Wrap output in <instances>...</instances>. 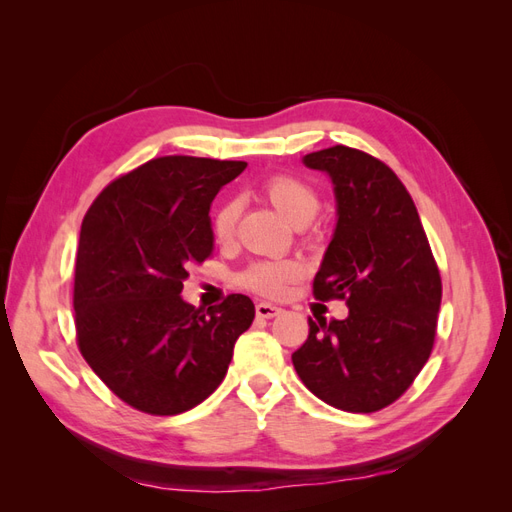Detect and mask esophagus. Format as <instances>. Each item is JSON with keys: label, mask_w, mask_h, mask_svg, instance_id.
<instances>
[{"label": "esophagus", "mask_w": 512, "mask_h": 512, "mask_svg": "<svg viewBox=\"0 0 512 512\" xmlns=\"http://www.w3.org/2000/svg\"><path fill=\"white\" fill-rule=\"evenodd\" d=\"M282 314V307L271 305V303H258L256 305V316L258 318H273V316H280Z\"/></svg>", "instance_id": "1"}]
</instances>
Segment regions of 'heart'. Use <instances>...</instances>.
<instances>
[{"label": "heart", "mask_w": 512, "mask_h": 512, "mask_svg": "<svg viewBox=\"0 0 512 512\" xmlns=\"http://www.w3.org/2000/svg\"><path fill=\"white\" fill-rule=\"evenodd\" d=\"M262 194L269 203L280 211L294 226H303L316 218L320 211V196L312 183L297 175H273L262 183ZM239 218L237 200H224V203L211 215V232L218 241H228L235 235ZM301 277V265L297 260H262L254 262L239 275V286L252 290L262 297H282L288 284Z\"/></svg>", "instance_id": "b5f03b06"}]
</instances>
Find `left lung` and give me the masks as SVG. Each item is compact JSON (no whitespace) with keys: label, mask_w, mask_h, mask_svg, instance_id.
<instances>
[{"label":"left lung","mask_w":512,"mask_h":512,"mask_svg":"<svg viewBox=\"0 0 512 512\" xmlns=\"http://www.w3.org/2000/svg\"><path fill=\"white\" fill-rule=\"evenodd\" d=\"M305 166L335 185L337 226L314 277V297L346 301V320L309 318L292 354L303 384L324 404L378 412L404 395L436 339L442 280L406 185L365 151L335 145Z\"/></svg>","instance_id":"8db88e82"}]
</instances>
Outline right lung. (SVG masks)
<instances>
[{
  "mask_svg": "<svg viewBox=\"0 0 512 512\" xmlns=\"http://www.w3.org/2000/svg\"><path fill=\"white\" fill-rule=\"evenodd\" d=\"M245 162L149 160L108 183L83 218L74 269L76 344L128 406L181 414L224 380L254 320L245 294L194 307L181 299L192 265L213 252L211 200Z\"/></svg>",
  "mask_w": 512,
  "mask_h": 512,
  "instance_id": "right-lung-1",
  "label": "right lung"
}]
</instances>
